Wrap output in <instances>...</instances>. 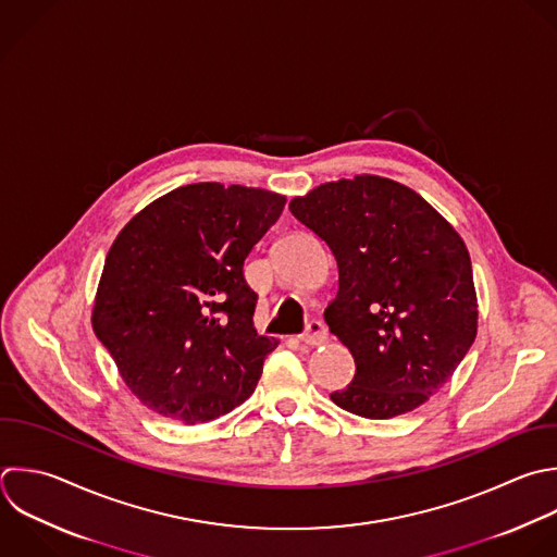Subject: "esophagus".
<instances>
[{
    "label": "esophagus",
    "instance_id": "esophagus-1",
    "mask_svg": "<svg viewBox=\"0 0 557 557\" xmlns=\"http://www.w3.org/2000/svg\"><path fill=\"white\" fill-rule=\"evenodd\" d=\"M326 339H329V331L320 320H311L307 324L305 333L300 335V342L307 344V346H318V344H324Z\"/></svg>",
    "mask_w": 557,
    "mask_h": 557
}]
</instances>
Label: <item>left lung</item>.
<instances>
[{"instance_id": "1", "label": "left lung", "mask_w": 557, "mask_h": 557, "mask_svg": "<svg viewBox=\"0 0 557 557\" xmlns=\"http://www.w3.org/2000/svg\"><path fill=\"white\" fill-rule=\"evenodd\" d=\"M289 211L337 261L339 289L324 320L357 370L331 400L372 420L424 405L476 335L463 239L413 189L372 174L324 183Z\"/></svg>"}]
</instances>
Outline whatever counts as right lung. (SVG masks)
<instances>
[{
    "instance_id": "1",
    "label": "right lung",
    "mask_w": 557,
    "mask_h": 557,
    "mask_svg": "<svg viewBox=\"0 0 557 557\" xmlns=\"http://www.w3.org/2000/svg\"><path fill=\"white\" fill-rule=\"evenodd\" d=\"M285 196L220 183L178 187L115 237L91 324L128 389L185 424L215 420L257 387L276 339L255 329L244 261Z\"/></svg>"
}]
</instances>
